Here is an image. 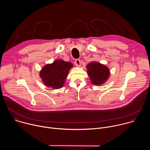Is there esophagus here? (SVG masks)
I'll return each mask as SVG.
<instances>
[{
    "label": "esophagus",
    "instance_id": "1",
    "mask_svg": "<svg viewBox=\"0 0 150 150\" xmlns=\"http://www.w3.org/2000/svg\"><path fill=\"white\" fill-rule=\"evenodd\" d=\"M75 63L76 66H77V67H80L81 66V60L79 59H75Z\"/></svg>",
    "mask_w": 150,
    "mask_h": 150
}]
</instances>
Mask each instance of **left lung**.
I'll use <instances>...</instances> for the list:
<instances>
[{
	"instance_id": "obj_1",
	"label": "left lung",
	"mask_w": 150,
	"mask_h": 150,
	"mask_svg": "<svg viewBox=\"0 0 150 150\" xmlns=\"http://www.w3.org/2000/svg\"><path fill=\"white\" fill-rule=\"evenodd\" d=\"M88 75L91 83L98 85L103 83L108 78L110 72L105 66L97 62H92L87 66Z\"/></svg>"
}]
</instances>
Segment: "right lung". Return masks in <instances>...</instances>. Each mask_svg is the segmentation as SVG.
<instances>
[{
	"label": "right lung",
	"mask_w": 150,
	"mask_h": 150,
	"mask_svg": "<svg viewBox=\"0 0 150 150\" xmlns=\"http://www.w3.org/2000/svg\"><path fill=\"white\" fill-rule=\"evenodd\" d=\"M72 66L71 63L57 60L52 64L46 65L42 69L40 75L46 86L54 89L60 88Z\"/></svg>",
	"instance_id": "right-lung-1"
}]
</instances>
